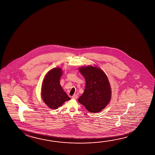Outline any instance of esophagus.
<instances>
[{
	"label": "esophagus",
	"instance_id": "34e87169",
	"mask_svg": "<svg viewBox=\"0 0 155 155\" xmlns=\"http://www.w3.org/2000/svg\"><path fill=\"white\" fill-rule=\"evenodd\" d=\"M72 98L73 99H77V98H78V95H77V94H74V95H73V96H72Z\"/></svg>",
	"mask_w": 155,
	"mask_h": 155
}]
</instances>
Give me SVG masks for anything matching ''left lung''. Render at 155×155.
<instances>
[{
  "label": "left lung",
  "instance_id": "1",
  "mask_svg": "<svg viewBox=\"0 0 155 155\" xmlns=\"http://www.w3.org/2000/svg\"><path fill=\"white\" fill-rule=\"evenodd\" d=\"M86 81L84 93L78 102L91 113L101 111L108 104L111 89L108 77L102 70L89 66L79 69Z\"/></svg>",
  "mask_w": 155,
  "mask_h": 155
}]
</instances>
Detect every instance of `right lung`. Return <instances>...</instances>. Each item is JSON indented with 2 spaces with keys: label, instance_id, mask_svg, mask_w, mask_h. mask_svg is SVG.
<instances>
[{
  "label": "right lung",
  "instance_id": "1",
  "mask_svg": "<svg viewBox=\"0 0 155 155\" xmlns=\"http://www.w3.org/2000/svg\"><path fill=\"white\" fill-rule=\"evenodd\" d=\"M62 74L60 68H54L49 71L44 78L41 95L44 102L50 108L57 109L70 100L60 85L59 81Z\"/></svg>",
  "mask_w": 155,
  "mask_h": 155
}]
</instances>
